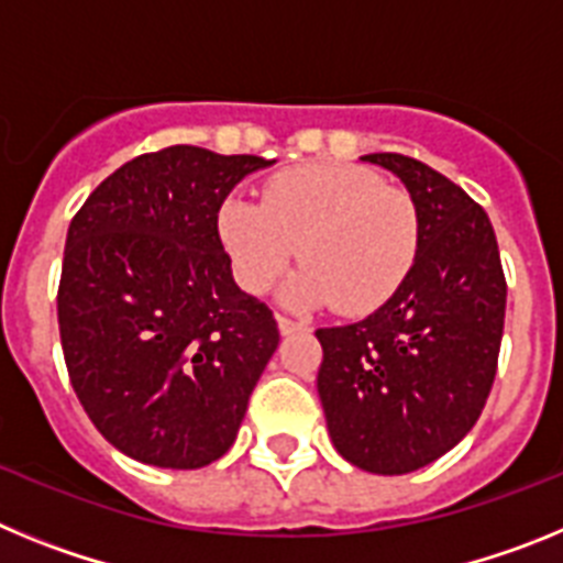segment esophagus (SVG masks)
Wrapping results in <instances>:
<instances>
[{"instance_id": "esophagus-1", "label": "esophagus", "mask_w": 563, "mask_h": 563, "mask_svg": "<svg viewBox=\"0 0 563 563\" xmlns=\"http://www.w3.org/2000/svg\"><path fill=\"white\" fill-rule=\"evenodd\" d=\"M276 321H278V332H282V335H292V332L301 330V324L290 321V318H287V316H278Z\"/></svg>"}]
</instances>
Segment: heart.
<instances>
[{
    "label": "heart",
    "instance_id": "1",
    "mask_svg": "<svg viewBox=\"0 0 563 563\" xmlns=\"http://www.w3.org/2000/svg\"><path fill=\"white\" fill-rule=\"evenodd\" d=\"M217 231L247 292L271 290L301 247L307 265L282 298L301 310L338 305L346 316L389 301L420 247L415 200L352 163L287 168L267 183L262 202L228 197Z\"/></svg>",
    "mask_w": 563,
    "mask_h": 563
}]
</instances>
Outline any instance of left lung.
Instances as JSON below:
<instances>
[{
  "label": "left lung",
  "instance_id": "1",
  "mask_svg": "<svg viewBox=\"0 0 563 563\" xmlns=\"http://www.w3.org/2000/svg\"><path fill=\"white\" fill-rule=\"evenodd\" d=\"M391 172L420 217L409 276L357 324L316 330L318 397L332 445L361 471L411 474L479 420L505 330L507 285L487 213L460 186L402 154H363Z\"/></svg>",
  "mask_w": 563,
  "mask_h": 563
}]
</instances>
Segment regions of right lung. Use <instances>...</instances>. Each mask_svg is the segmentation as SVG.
<instances>
[{
    "label": "right lung",
    "instance_id": "add662e5",
    "mask_svg": "<svg viewBox=\"0 0 563 563\" xmlns=\"http://www.w3.org/2000/svg\"><path fill=\"white\" fill-rule=\"evenodd\" d=\"M271 163L200 146L141 154L69 222L64 361L92 426L132 460L194 471L236 440L278 327L233 282L217 217Z\"/></svg>",
    "mask_w": 563,
    "mask_h": 563
}]
</instances>
